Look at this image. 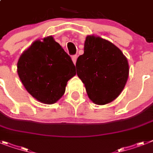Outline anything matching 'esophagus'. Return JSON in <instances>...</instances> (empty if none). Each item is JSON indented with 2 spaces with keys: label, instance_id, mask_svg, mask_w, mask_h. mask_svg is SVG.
I'll use <instances>...</instances> for the list:
<instances>
[{
  "label": "esophagus",
  "instance_id": "esophagus-1",
  "mask_svg": "<svg viewBox=\"0 0 153 153\" xmlns=\"http://www.w3.org/2000/svg\"><path fill=\"white\" fill-rule=\"evenodd\" d=\"M76 59H77V56L76 55H73L72 56V60L74 62V63L76 65Z\"/></svg>",
  "mask_w": 153,
  "mask_h": 153
}]
</instances>
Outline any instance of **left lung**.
<instances>
[{
  "mask_svg": "<svg viewBox=\"0 0 153 153\" xmlns=\"http://www.w3.org/2000/svg\"><path fill=\"white\" fill-rule=\"evenodd\" d=\"M84 51L78 57L76 67L88 97L97 105L113 102L127 81V58L113 43L94 35L86 37Z\"/></svg>",
  "mask_w": 153,
  "mask_h": 153,
  "instance_id": "8db88e82",
  "label": "left lung"
}]
</instances>
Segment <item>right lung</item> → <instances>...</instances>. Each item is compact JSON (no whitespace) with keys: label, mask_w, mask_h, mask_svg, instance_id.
Here are the masks:
<instances>
[{"label":"right lung","mask_w":153,"mask_h":153,"mask_svg":"<svg viewBox=\"0 0 153 153\" xmlns=\"http://www.w3.org/2000/svg\"><path fill=\"white\" fill-rule=\"evenodd\" d=\"M17 72L26 91L45 104L62 98L69 79L76 75L71 58L52 36L37 40L22 53Z\"/></svg>","instance_id":"1"}]
</instances>
